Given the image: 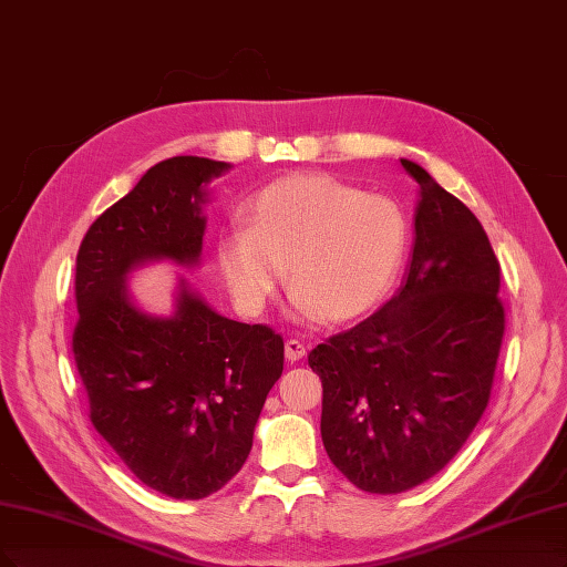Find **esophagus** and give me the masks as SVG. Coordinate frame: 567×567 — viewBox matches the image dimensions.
Returning <instances> with one entry per match:
<instances>
[{"instance_id": "34e87169", "label": "esophagus", "mask_w": 567, "mask_h": 567, "mask_svg": "<svg viewBox=\"0 0 567 567\" xmlns=\"http://www.w3.org/2000/svg\"><path fill=\"white\" fill-rule=\"evenodd\" d=\"M305 354H307V349H305V344H302L300 340H288V342H286V359H288L290 363H296V361L305 359Z\"/></svg>"}]
</instances>
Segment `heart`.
Listing matches in <instances>:
<instances>
[{
    "label": "heart",
    "mask_w": 567,
    "mask_h": 567,
    "mask_svg": "<svg viewBox=\"0 0 567 567\" xmlns=\"http://www.w3.org/2000/svg\"><path fill=\"white\" fill-rule=\"evenodd\" d=\"M246 225L220 234L216 256L231 296L250 311L286 277L298 311L344 323L394 286L408 252L403 210L326 173H296L256 192Z\"/></svg>",
    "instance_id": "1"
}]
</instances>
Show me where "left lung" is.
I'll use <instances>...</instances> for the list:
<instances>
[{"instance_id":"left-lung-1","label":"left lung","mask_w":567,"mask_h":567,"mask_svg":"<svg viewBox=\"0 0 567 567\" xmlns=\"http://www.w3.org/2000/svg\"><path fill=\"white\" fill-rule=\"evenodd\" d=\"M415 244L396 296L309 351L321 439L365 493H405L439 474L491 399L504 336L499 262L478 218L420 164Z\"/></svg>"}]
</instances>
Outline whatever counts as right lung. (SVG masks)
<instances>
[{
	"instance_id": "right-lung-1",
	"label": "right lung",
	"mask_w": 567,
	"mask_h": 567,
	"mask_svg": "<svg viewBox=\"0 0 567 567\" xmlns=\"http://www.w3.org/2000/svg\"><path fill=\"white\" fill-rule=\"evenodd\" d=\"M229 168L206 157L154 164L76 252L72 351L91 422L135 478L173 499H204L237 476L284 370L281 336L218 315L185 279L168 317L128 292L147 262L199 265L208 185Z\"/></svg>"
}]
</instances>
